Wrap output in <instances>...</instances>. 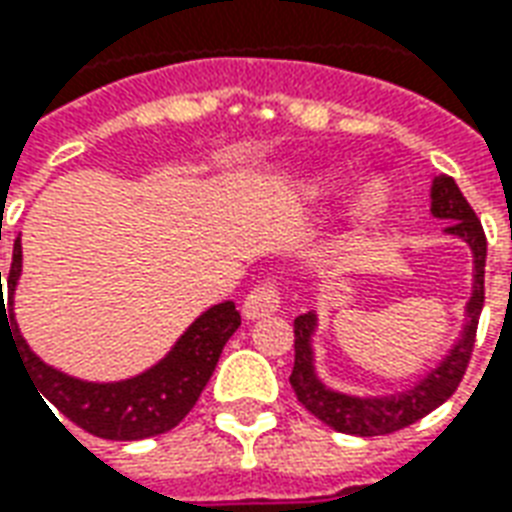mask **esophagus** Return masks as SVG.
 Segmentation results:
<instances>
[{
	"mask_svg": "<svg viewBox=\"0 0 512 512\" xmlns=\"http://www.w3.org/2000/svg\"><path fill=\"white\" fill-rule=\"evenodd\" d=\"M241 309H244L246 320L268 317V314H274L276 309H279V290H276L271 282H263V285H257L255 290H249Z\"/></svg>",
	"mask_w": 512,
	"mask_h": 512,
	"instance_id": "1",
	"label": "esophagus"
}]
</instances>
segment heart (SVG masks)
I'll list each match as a JSON object with an SVG mask.
<instances>
[{
	"label": "heart",
	"instance_id": "1",
	"mask_svg": "<svg viewBox=\"0 0 512 512\" xmlns=\"http://www.w3.org/2000/svg\"><path fill=\"white\" fill-rule=\"evenodd\" d=\"M388 203H391V192L382 181H369L366 187L350 200L347 206V222L350 225H372L377 219L388 211Z\"/></svg>",
	"mask_w": 512,
	"mask_h": 512
}]
</instances>
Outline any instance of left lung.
<instances>
[{"label": "left lung", "mask_w": 512, "mask_h": 512, "mask_svg": "<svg viewBox=\"0 0 512 512\" xmlns=\"http://www.w3.org/2000/svg\"><path fill=\"white\" fill-rule=\"evenodd\" d=\"M431 217L448 219L445 233L461 238L472 252V293L464 306V328L434 369H426L418 380L404 391L385 393V396H358V393L336 391L325 385L317 374L314 358V333H317V312L295 317V366L290 374L295 396L320 418L325 426L355 437H377L391 434L415 420L426 418L439 404L453 396L458 382L467 372L469 355L475 347L480 312H483V274H486V236L475 211L461 195V189L450 176H437L431 181Z\"/></svg>", "instance_id": "obj_1"}]
</instances>
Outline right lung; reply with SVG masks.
<instances>
[{
	"label": "right lung",
	"mask_w": 512,
	"mask_h": 512,
	"mask_svg": "<svg viewBox=\"0 0 512 512\" xmlns=\"http://www.w3.org/2000/svg\"><path fill=\"white\" fill-rule=\"evenodd\" d=\"M21 260L24 255L18 236L13 244V266L7 276V309L5 295L0 290V333L7 331L13 344H18L15 350L21 355V363L37 385V391L43 393V399L51 401L64 418H70L75 426H81L94 437L130 442V439L157 437L179 426L184 415L195 407L206 382L211 380L227 339L241 325L236 304L222 301L200 312L187 325V331L176 339V344L149 369L113 382L81 380L45 363L21 336L13 312L15 287L21 279ZM7 319L11 320L10 324L6 323Z\"/></svg>",
	"instance_id": "right-lung-1"
}]
</instances>
